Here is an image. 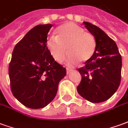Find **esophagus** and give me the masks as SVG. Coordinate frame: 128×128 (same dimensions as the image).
Returning a JSON list of instances; mask_svg holds the SVG:
<instances>
[{
    "instance_id": "esophagus-1",
    "label": "esophagus",
    "mask_w": 128,
    "mask_h": 128,
    "mask_svg": "<svg viewBox=\"0 0 128 128\" xmlns=\"http://www.w3.org/2000/svg\"><path fill=\"white\" fill-rule=\"evenodd\" d=\"M72 70L71 69V68H66V73L68 74H68H69L70 72H71Z\"/></svg>"
}]
</instances>
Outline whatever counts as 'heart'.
Here are the masks:
<instances>
[{
	"label": "heart",
	"mask_w": 128,
	"mask_h": 128,
	"mask_svg": "<svg viewBox=\"0 0 128 128\" xmlns=\"http://www.w3.org/2000/svg\"><path fill=\"white\" fill-rule=\"evenodd\" d=\"M46 47L55 60L62 61L67 53L70 54L66 64L72 66L79 60L87 62L92 58L96 49L94 37L90 33L72 22H66L56 29V36L46 40Z\"/></svg>",
	"instance_id": "heart-1"
}]
</instances>
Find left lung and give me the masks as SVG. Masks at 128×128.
Segmentation results:
<instances>
[{
  "label": "left lung",
  "mask_w": 128,
  "mask_h": 128,
  "mask_svg": "<svg viewBox=\"0 0 128 128\" xmlns=\"http://www.w3.org/2000/svg\"><path fill=\"white\" fill-rule=\"evenodd\" d=\"M83 23L94 36L96 49L84 66L78 68L82 80L77 90L89 102L100 103L110 99L120 85L121 56L115 42L104 31L88 22Z\"/></svg>",
  "instance_id": "1"
}]
</instances>
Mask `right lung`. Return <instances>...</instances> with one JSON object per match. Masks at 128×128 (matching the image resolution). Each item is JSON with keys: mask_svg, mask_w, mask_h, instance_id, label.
<instances>
[{"mask_svg": "<svg viewBox=\"0 0 128 128\" xmlns=\"http://www.w3.org/2000/svg\"><path fill=\"white\" fill-rule=\"evenodd\" d=\"M53 24L34 26L14 48L9 65L12 94L29 108L46 106L55 98L66 70L55 61L46 47Z\"/></svg>", "mask_w": 128, "mask_h": 128, "instance_id": "1", "label": "right lung"}]
</instances>
